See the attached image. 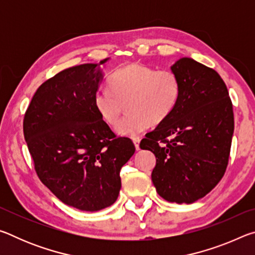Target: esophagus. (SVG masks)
Returning <instances> with one entry per match:
<instances>
[{
    "mask_svg": "<svg viewBox=\"0 0 255 255\" xmlns=\"http://www.w3.org/2000/svg\"><path fill=\"white\" fill-rule=\"evenodd\" d=\"M132 141H133V144H135V148H136L137 150H139V149H140V147H139V141H140V138H139V137L133 138Z\"/></svg>",
    "mask_w": 255,
    "mask_h": 255,
    "instance_id": "34e87169",
    "label": "esophagus"
}]
</instances>
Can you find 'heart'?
Segmentation results:
<instances>
[{
    "instance_id": "heart-1",
    "label": "heart",
    "mask_w": 255,
    "mask_h": 255,
    "mask_svg": "<svg viewBox=\"0 0 255 255\" xmlns=\"http://www.w3.org/2000/svg\"><path fill=\"white\" fill-rule=\"evenodd\" d=\"M109 86L94 93V107L107 124L119 122L125 103L129 114L116 127L123 136L136 137L150 124L157 125L170 117L178 106L181 84L178 75L169 70L129 64L112 73Z\"/></svg>"
}]
</instances>
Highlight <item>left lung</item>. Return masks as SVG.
Segmentation results:
<instances>
[{
	"label": "left lung",
	"instance_id": "8db88e82",
	"mask_svg": "<svg viewBox=\"0 0 255 255\" xmlns=\"http://www.w3.org/2000/svg\"><path fill=\"white\" fill-rule=\"evenodd\" d=\"M171 71L180 80L179 103L146 135L140 148L156 157L152 181L158 195L170 202L192 204L225 174L234 114L226 84L213 68L183 57Z\"/></svg>",
	"mask_w": 255,
	"mask_h": 255
}]
</instances>
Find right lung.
Wrapping results in <instances>:
<instances>
[{
  "instance_id": "obj_1",
  "label": "right lung",
  "mask_w": 255,
  "mask_h": 255,
  "mask_svg": "<svg viewBox=\"0 0 255 255\" xmlns=\"http://www.w3.org/2000/svg\"><path fill=\"white\" fill-rule=\"evenodd\" d=\"M99 64L66 68L44 82L23 118V135L38 178L58 199L84 211L117 200L120 170L133 153L94 107L102 80Z\"/></svg>"
}]
</instances>
